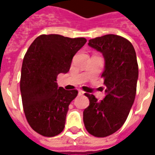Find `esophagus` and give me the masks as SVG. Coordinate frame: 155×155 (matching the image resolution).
Wrapping results in <instances>:
<instances>
[{
    "label": "esophagus",
    "instance_id": "34e87169",
    "mask_svg": "<svg viewBox=\"0 0 155 155\" xmlns=\"http://www.w3.org/2000/svg\"><path fill=\"white\" fill-rule=\"evenodd\" d=\"M78 93H79V94H84V92L83 91H81V90H78Z\"/></svg>",
    "mask_w": 155,
    "mask_h": 155
}]
</instances>
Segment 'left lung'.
<instances>
[{
  "label": "left lung",
  "mask_w": 155,
  "mask_h": 155,
  "mask_svg": "<svg viewBox=\"0 0 155 155\" xmlns=\"http://www.w3.org/2000/svg\"><path fill=\"white\" fill-rule=\"evenodd\" d=\"M89 46L102 53V73L105 97L98 101L85 94L90 105L83 112L84 126L95 137H106L120 130L125 122L136 94L139 68L133 45L124 37L105 35L89 41Z\"/></svg>",
  "instance_id": "1"
}]
</instances>
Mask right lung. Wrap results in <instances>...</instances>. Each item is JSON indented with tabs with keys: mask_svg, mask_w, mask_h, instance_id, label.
<instances>
[{
	"mask_svg": "<svg viewBox=\"0 0 155 155\" xmlns=\"http://www.w3.org/2000/svg\"><path fill=\"white\" fill-rule=\"evenodd\" d=\"M85 43L84 38L41 35L25 53L20 84L23 109L29 124L43 136H55L64 130L78 91L58 87L56 79L70 71L74 55Z\"/></svg>",
	"mask_w": 155,
	"mask_h": 155,
	"instance_id": "add662e5",
	"label": "right lung"
}]
</instances>
